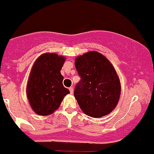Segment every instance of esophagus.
Returning <instances> with one entry per match:
<instances>
[{
	"mask_svg": "<svg viewBox=\"0 0 154 154\" xmlns=\"http://www.w3.org/2000/svg\"><path fill=\"white\" fill-rule=\"evenodd\" d=\"M69 90H70V92H71V94H73V92H74V88H73L72 86H71V87L69 88Z\"/></svg>",
	"mask_w": 154,
	"mask_h": 154,
	"instance_id": "34e87169",
	"label": "esophagus"
}]
</instances>
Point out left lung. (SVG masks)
<instances>
[{
    "label": "left lung",
    "mask_w": 154,
    "mask_h": 154,
    "mask_svg": "<svg viewBox=\"0 0 154 154\" xmlns=\"http://www.w3.org/2000/svg\"><path fill=\"white\" fill-rule=\"evenodd\" d=\"M75 67L80 80L74 95L80 109L92 117L110 113L117 106L121 92L113 65L101 53L91 51L78 56Z\"/></svg>",
    "instance_id": "1"
}]
</instances>
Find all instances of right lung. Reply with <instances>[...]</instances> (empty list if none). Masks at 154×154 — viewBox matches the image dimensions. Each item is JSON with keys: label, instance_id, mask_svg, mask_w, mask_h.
Wrapping results in <instances>:
<instances>
[{"label": "right lung", "instance_id": "1", "mask_svg": "<svg viewBox=\"0 0 154 154\" xmlns=\"http://www.w3.org/2000/svg\"><path fill=\"white\" fill-rule=\"evenodd\" d=\"M65 59L56 53H44L34 62L28 85L27 96L33 110L47 116L60 106L63 98L70 93L62 84L61 74Z\"/></svg>", "mask_w": 154, "mask_h": 154}]
</instances>
